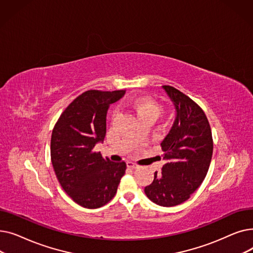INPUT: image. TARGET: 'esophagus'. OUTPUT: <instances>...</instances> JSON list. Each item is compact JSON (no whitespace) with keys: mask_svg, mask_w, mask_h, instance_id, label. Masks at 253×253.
Segmentation results:
<instances>
[{"mask_svg":"<svg viewBox=\"0 0 253 253\" xmlns=\"http://www.w3.org/2000/svg\"><path fill=\"white\" fill-rule=\"evenodd\" d=\"M127 166H128L129 168H132V169L138 168V165H137V164H135V163H133V162H131V161H128V162H127Z\"/></svg>","mask_w":253,"mask_h":253,"instance_id":"esophagus-1","label":"esophagus"}]
</instances>
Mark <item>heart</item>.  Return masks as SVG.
Segmentation results:
<instances>
[{"label":"heart","instance_id":"1","mask_svg":"<svg viewBox=\"0 0 253 253\" xmlns=\"http://www.w3.org/2000/svg\"><path fill=\"white\" fill-rule=\"evenodd\" d=\"M125 105L135 113L138 120L145 117L157 119L158 116L161 114L160 105L157 104L150 97L142 96L137 98H131L125 101ZM114 115H116V112H114Z\"/></svg>","mask_w":253,"mask_h":253}]
</instances>
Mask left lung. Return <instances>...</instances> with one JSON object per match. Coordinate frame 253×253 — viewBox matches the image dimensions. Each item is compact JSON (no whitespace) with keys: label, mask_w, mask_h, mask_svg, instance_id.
I'll return each instance as SVG.
<instances>
[{"label":"left lung","mask_w":253,"mask_h":253,"mask_svg":"<svg viewBox=\"0 0 253 253\" xmlns=\"http://www.w3.org/2000/svg\"><path fill=\"white\" fill-rule=\"evenodd\" d=\"M173 103L176 117L161 142L166 161L162 173L155 172L144 193L157 205L171 207L187 201L203 182L213 152L205 113L195 101L171 86H162Z\"/></svg>","instance_id":"1"}]
</instances>
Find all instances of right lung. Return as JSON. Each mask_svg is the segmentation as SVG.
<instances>
[{"instance_id":"add662e5","label":"right lung","mask_w":253,"mask_h":253,"mask_svg":"<svg viewBox=\"0 0 253 253\" xmlns=\"http://www.w3.org/2000/svg\"><path fill=\"white\" fill-rule=\"evenodd\" d=\"M125 90H88L59 117L52 131L51 162L56 177L80 206L95 209L110 202L125 174L126 163H114L94 151L106 133L110 104Z\"/></svg>"}]
</instances>
